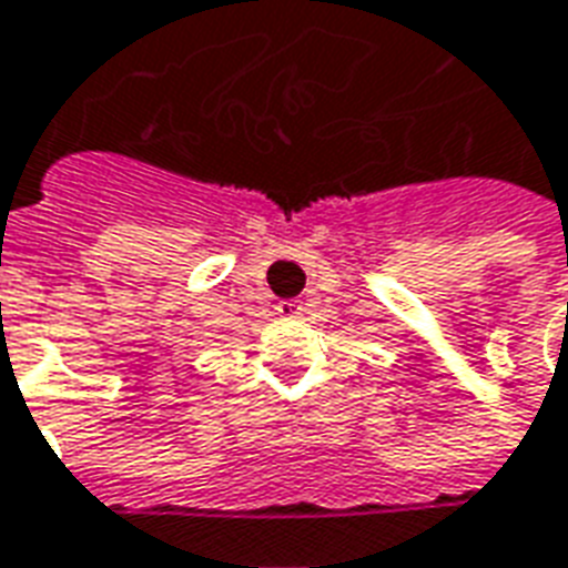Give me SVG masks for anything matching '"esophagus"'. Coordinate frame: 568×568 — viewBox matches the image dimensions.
I'll use <instances>...</instances> for the list:
<instances>
[{"mask_svg":"<svg viewBox=\"0 0 568 568\" xmlns=\"http://www.w3.org/2000/svg\"><path fill=\"white\" fill-rule=\"evenodd\" d=\"M305 312L303 300H281L277 303V315L281 317H300Z\"/></svg>","mask_w":568,"mask_h":568,"instance_id":"esophagus-1","label":"esophagus"}]
</instances>
